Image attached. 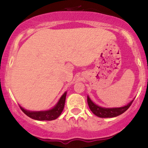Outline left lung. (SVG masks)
Instances as JSON below:
<instances>
[{"instance_id": "obj_1", "label": "left lung", "mask_w": 148, "mask_h": 148, "mask_svg": "<svg viewBox=\"0 0 148 148\" xmlns=\"http://www.w3.org/2000/svg\"><path fill=\"white\" fill-rule=\"evenodd\" d=\"M88 103L90 109L99 118H113V117L118 116V115L123 114L124 112H125L130 108L134 100H132L130 103H129L127 106L123 107H120V108H103V107L99 106L96 105L95 103H93L90 99L89 97L88 96Z\"/></svg>"}]
</instances>
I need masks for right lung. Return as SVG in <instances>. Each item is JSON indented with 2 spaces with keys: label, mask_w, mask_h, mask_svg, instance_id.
<instances>
[{
  "label": "right lung",
  "mask_w": 148,
  "mask_h": 148,
  "mask_svg": "<svg viewBox=\"0 0 148 148\" xmlns=\"http://www.w3.org/2000/svg\"><path fill=\"white\" fill-rule=\"evenodd\" d=\"M66 95L67 92L62 95L60 99H59L58 102L51 109L48 110V111H27L23 108L20 106L21 111L25 113V115H28V117L34 120H55L60 116L64 106V103H65Z\"/></svg>",
  "instance_id": "right-lung-1"
}]
</instances>
